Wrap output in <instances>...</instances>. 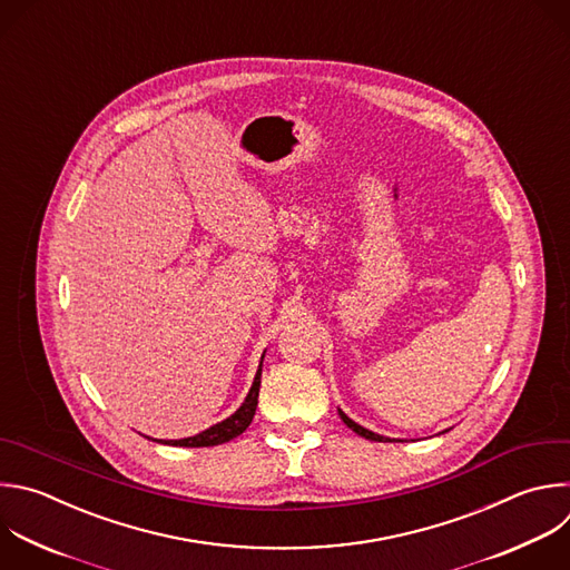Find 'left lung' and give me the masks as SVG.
I'll return each instance as SVG.
<instances>
[{
	"instance_id": "8db88e82",
	"label": "left lung",
	"mask_w": 570,
	"mask_h": 570,
	"mask_svg": "<svg viewBox=\"0 0 570 570\" xmlns=\"http://www.w3.org/2000/svg\"><path fill=\"white\" fill-rule=\"evenodd\" d=\"M337 414H340V419L344 421V425L348 428V430H353L357 436H362V439H368V441H377V443H394L396 439H390V436H381V434H375V432H371V430H366V428H362V425H357L355 421H351L342 410H337ZM448 432V430H445Z\"/></svg>"
}]
</instances>
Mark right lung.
I'll use <instances>...</instances> for the list:
<instances>
[{"label":"right lung","mask_w":570,"mask_h":570,"mask_svg":"<svg viewBox=\"0 0 570 570\" xmlns=\"http://www.w3.org/2000/svg\"><path fill=\"white\" fill-rule=\"evenodd\" d=\"M262 362H264V355H262ZM262 362H259V368L255 373V381H253V387L248 392V396L244 399L242 407L228 416L226 421L189 436V439H178V441H160V439H149V441H156V443H163V445H176V448H213V445H222V443H228L233 439H237L239 434L246 432V428L253 423V416H255V410H257V399H259V385H262Z\"/></svg>","instance_id":"add662e5"}]
</instances>
